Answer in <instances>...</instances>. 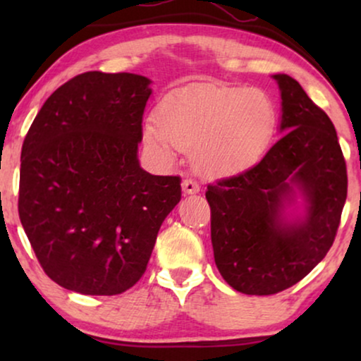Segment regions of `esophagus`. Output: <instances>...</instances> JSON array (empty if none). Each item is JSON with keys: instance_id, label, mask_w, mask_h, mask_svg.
Listing matches in <instances>:
<instances>
[{"instance_id": "1", "label": "esophagus", "mask_w": 361, "mask_h": 361, "mask_svg": "<svg viewBox=\"0 0 361 361\" xmlns=\"http://www.w3.org/2000/svg\"><path fill=\"white\" fill-rule=\"evenodd\" d=\"M182 189H184L185 194H197V192H200V185L195 180L185 179L182 182Z\"/></svg>"}]
</instances>
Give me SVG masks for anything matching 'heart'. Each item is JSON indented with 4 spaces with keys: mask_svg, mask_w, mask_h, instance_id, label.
<instances>
[{
    "mask_svg": "<svg viewBox=\"0 0 361 361\" xmlns=\"http://www.w3.org/2000/svg\"><path fill=\"white\" fill-rule=\"evenodd\" d=\"M274 126L276 106L259 88H194L161 102L145 141L167 162L177 149H192L197 169L221 176L253 161Z\"/></svg>",
    "mask_w": 361,
    "mask_h": 361,
    "instance_id": "obj_1",
    "label": "heart"
}]
</instances>
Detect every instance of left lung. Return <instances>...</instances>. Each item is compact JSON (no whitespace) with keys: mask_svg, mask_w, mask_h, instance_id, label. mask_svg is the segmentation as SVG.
Listing matches in <instances>:
<instances>
[{"mask_svg":"<svg viewBox=\"0 0 361 361\" xmlns=\"http://www.w3.org/2000/svg\"><path fill=\"white\" fill-rule=\"evenodd\" d=\"M283 133L255 166L207 187L212 245L221 278L238 293L269 295L305 278L327 255L347 200L337 131L293 77L278 73ZM302 219H283L295 189Z\"/></svg>","mask_w":361,"mask_h":361,"instance_id":"left-lung-1","label":"left lung"}]
</instances>
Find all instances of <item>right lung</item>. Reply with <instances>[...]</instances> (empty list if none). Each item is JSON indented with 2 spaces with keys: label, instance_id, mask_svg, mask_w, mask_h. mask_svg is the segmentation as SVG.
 I'll return each mask as SVG.
<instances>
[{
  "label": "right lung",
  "instance_id": "obj_1",
  "mask_svg": "<svg viewBox=\"0 0 361 361\" xmlns=\"http://www.w3.org/2000/svg\"><path fill=\"white\" fill-rule=\"evenodd\" d=\"M149 83L80 73L47 98L24 137L19 219L44 273L68 290L133 288L180 200L179 176H152L137 161Z\"/></svg>",
  "mask_w": 361,
  "mask_h": 361
}]
</instances>
